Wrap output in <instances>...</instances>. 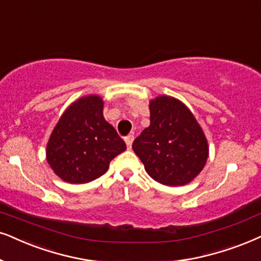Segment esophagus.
Wrapping results in <instances>:
<instances>
[{"label": "esophagus", "instance_id": "34e87169", "mask_svg": "<svg viewBox=\"0 0 261 261\" xmlns=\"http://www.w3.org/2000/svg\"><path fill=\"white\" fill-rule=\"evenodd\" d=\"M133 140H134L133 135H128V137L124 138V141H126L128 150H130V148H132V144H133Z\"/></svg>", "mask_w": 261, "mask_h": 261}]
</instances>
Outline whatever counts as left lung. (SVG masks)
Instances as JSON below:
<instances>
[{
	"instance_id": "left-lung-1",
	"label": "left lung",
	"mask_w": 261,
	"mask_h": 261,
	"mask_svg": "<svg viewBox=\"0 0 261 261\" xmlns=\"http://www.w3.org/2000/svg\"><path fill=\"white\" fill-rule=\"evenodd\" d=\"M150 113V126L132 147L153 180L171 187L189 184L207 161L204 132L188 108L172 97L151 100Z\"/></svg>"
}]
</instances>
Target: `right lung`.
Here are the masks:
<instances>
[{
  "mask_svg": "<svg viewBox=\"0 0 261 261\" xmlns=\"http://www.w3.org/2000/svg\"><path fill=\"white\" fill-rule=\"evenodd\" d=\"M126 148L104 120L101 98L87 96L61 116L46 146V161L63 181L86 184L106 174L110 162Z\"/></svg>",
  "mask_w": 261,
  "mask_h": 261,
  "instance_id": "right-lung-1",
  "label": "right lung"
}]
</instances>
